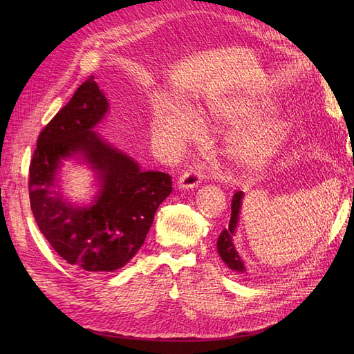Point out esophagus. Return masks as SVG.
I'll return each instance as SVG.
<instances>
[{
  "instance_id": "1",
  "label": "esophagus",
  "mask_w": 354,
  "mask_h": 354,
  "mask_svg": "<svg viewBox=\"0 0 354 354\" xmlns=\"http://www.w3.org/2000/svg\"><path fill=\"white\" fill-rule=\"evenodd\" d=\"M203 176L199 169L196 168H190V169H186L183 174L180 176L178 178V187L181 189H194V187H198L199 183L202 181Z\"/></svg>"
}]
</instances>
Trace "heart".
Masks as SVG:
<instances>
[{
  "mask_svg": "<svg viewBox=\"0 0 354 354\" xmlns=\"http://www.w3.org/2000/svg\"><path fill=\"white\" fill-rule=\"evenodd\" d=\"M272 111L269 99L241 91L211 95L198 106L194 115L203 125H239L226 137L224 155L239 173H254L279 155L294 130L286 118L260 120ZM243 122L250 124L241 126ZM155 130L165 140L183 142L194 133L195 125L186 112L167 109L156 115Z\"/></svg>",
  "mask_w": 354,
  "mask_h": 354,
  "instance_id": "heart-1",
  "label": "heart"
}]
</instances>
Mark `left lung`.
Here are the masks:
<instances>
[{
	"instance_id": "8db88e82",
	"label": "left lung",
	"mask_w": 354,
	"mask_h": 354,
	"mask_svg": "<svg viewBox=\"0 0 354 354\" xmlns=\"http://www.w3.org/2000/svg\"><path fill=\"white\" fill-rule=\"evenodd\" d=\"M242 199H243V192H241V190L233 195L232 217H230L229 227L224 229L220 233V236L217 239V251L221 257V260L226 263L229 269H232L233 272H238V273H245L246 272L243 261L239 257L236 248H234L233 239H232L233 234H234V230H236V226H238V218H239V212H241V207H242Z\"/></svg>"
}]
</instances>
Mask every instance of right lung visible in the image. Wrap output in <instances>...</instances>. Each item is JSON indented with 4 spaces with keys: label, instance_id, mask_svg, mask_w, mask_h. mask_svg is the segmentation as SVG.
I'll list each match as a JSON object with an SVG mask.
<instances>
[{
    "label": "right lung",
    "instance_id": "add662e5",
    "mask_svg": "<svg viewBox=\"0 0 354 354\" xmlns=\"http://www.w3.org/2000/svg\"><path fill=\"white\" fill-rule=\"evenodd\" d=\"M108 109L90 77L39 133L29 165L30 209L41 233L63 260L85 272H115L130 261L173 192L167 173L142 171L93 131ZM72 156L82 157L101 183L90 207H73L54 189L61 160Z\"/></svg>",
    "mask_w": 354,
    "mask_h": 354
}]
</instances>
